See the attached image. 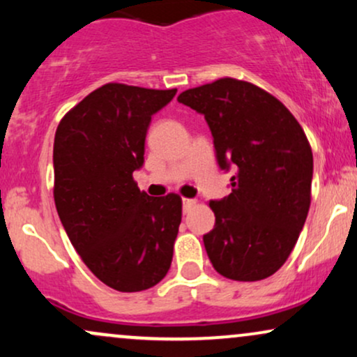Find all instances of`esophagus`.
I'll return each mask as SVG.
<instances>
[{
    "mask_svg": "<svg viewBox=\"0 0 357 357\" xmlns=\"http://www.w3.org/2000/svg\"><path fill=\"white\" fill-rule=\"evenodd\" d=\"M196 206V199H183V210L184 213H188L190 210H192V208Z\"/></svg>",
    "mask_w": 357,
    "mask_h": 357,
    "instance_id": "obj_1",
    "label": "esophagus"
}]
</instances>
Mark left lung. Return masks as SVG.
Segmentation results:
<instances>
[{"label": "left lung", "mask_w": 357, "mask_h": 357, "mask_svg": "<svg viewBox=\"0 0 357 357\" xmlns=\"http://www.w3.org/2000/svg\"><path fill=\"white\" fill-rule=\"evenodd\" d=\"M178 100L203 114L231 192L210 202L215 228L203 236L220 275L264 280L296 247L310 206L314 159L304 129L280 100L250 82L215 80Z\"/></svg>", "instance_id": "8db88e82"}]
</instances>
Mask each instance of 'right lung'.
Returning <instances> with one entry per match:
<instances>
[{"label":"right lung","instance_id":"1","mask_svg":"<svg viewBox=\"0 0 357 357\" xmlns=\"http://www.w3.org/2000/svg\"><path fill=\"white\" fill-rule=\"evenodd\" d=\"M178 90L105 84L65 114L55 132L53 198L84 264L119 292L166 277L181 223V198L146 195L132 173L144 165L153 114Z\"/></svg>","mask_w":357,"mask_h":357}]
</instances>
